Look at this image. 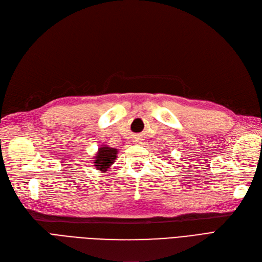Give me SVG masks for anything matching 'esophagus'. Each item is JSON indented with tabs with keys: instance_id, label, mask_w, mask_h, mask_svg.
Listing matches in <instances>:
<instances>
[{
	"instance_id": "obj_1",
	"label": "esophagus",
	"mask_w": 262,
	"mask_h": 262,
	"mask_svg": "<svg viewBox=\"0 0 262 262\" xmlns=\"http://www.w3.org/2000/svg\"><path fill=\"white\" fill-rule=\"evenodd\" d=\"M133 142H135V143H140V139H139V138H135V139H133Z\"/></svg>"
}]
</instances>
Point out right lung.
<instances>
[{
	"instance_id": "obj_1",
	"label": "right lung",
	"mask_w": 262,
	"mask_h": 262,
	"mask_svg": "<svg viewBox=\"0 0 262 262\" xmlns=\"http://www.w3.org/2000/svg\"><path fill=\"white\" fill-rule=\"evenodd\" d=\"M117 151L118 150L116 148H112L106 145L100 147L98 154L95 156L96 160H93L96 163L97 169L101 172H106L115 162V160H116Z\"/></svg>"
}]
</instances>
